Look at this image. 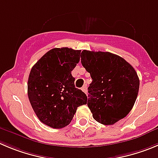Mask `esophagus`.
<instances>
[{
    "mask_svg": "<svg viewBox=\"0 0 158 158\" xmlns=\"http://www.w3.org/2000/svg\"><path fill=\"white\" fill-rule=\"evenodd\" d=\"M82 90L83 91V92L85 93V94H87V86H86V85H85V86H82Z\"/></svg>",
    "mask_w": 158,
    "mask_h": 158,
    "instance_id": "obj_1",
    "label": "esophagus"
}]
</instances>
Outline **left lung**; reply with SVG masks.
<instances>
[{
  "mask_svg": "<svg viewBox=\"0 0 158 158\" xmlns=\"http://www.w3.org/2000/svg\"><path fill=\"white\" fill-rule=\"evenodd\" d=\"M81 63L90 74L87 105L97 122L113 125L126 117L136 100L139 79L132 65L110 52L81 53Z\"/></svg>",
  "mask_w": 158,
  "mask_h": 158,
  "instance_id": "8db88e82",
  "label": "left lung"
}]
</instances>
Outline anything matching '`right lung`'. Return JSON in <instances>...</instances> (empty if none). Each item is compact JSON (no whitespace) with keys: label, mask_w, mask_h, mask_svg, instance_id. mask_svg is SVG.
I'll use <instances>...</instances> for the list:
<instances>
[{"label":"right lung","mask_w":158,"mask_h":158,"mask_svg":"<svg viewBox=\"0 0 158 158\" xmlns=\"http://www.w3.org/2000/svg\"><path fill=\"white\" fill-rule=\"evenodd\" d=\"M79 50L54 48L32 66L28 79V97L41 122L54 129L67 126L77 107L87 97L75 86L72 76L80 59Z\"/></svg>","instance_id":"1"}]
</instances>
